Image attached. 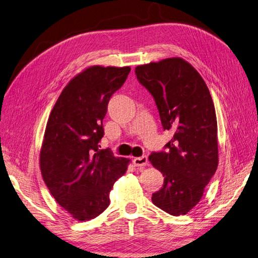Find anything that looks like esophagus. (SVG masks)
I'll return each mask as SVG.
<instances>
[{
    "label": "esophagus",
    "instance_id": "obj_1",
    "mask_svg": "<svg viewBox=\"0 0 258 258\" xmlns=\"http://www.w3.org/2000/svg\"><path fill=\"white\" fill-rule=\"evenodd\" d=\"M135 167H138V168H143L147 164L148 162V157L147 156H142V157H138V158H134L133 160Z\"/></svg>",
    "mask_w": 258,
    "mask_h": 258
}]
</instances>
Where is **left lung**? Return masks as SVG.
I'll return each instance as SVG.
<instances>
[{"label": "left lung", "mask_w": 258, "mask_h": 258, "mask_svg": "<svg viewBox=\"0 0 258 258\" xmlns=\"http://www.w3.org/2000/svg\"><path fill=\"white\" fill-rule=\"evenodd\" d=\"M135 74L153 96L163 130L174 133L163 150L149 156L164 176L151 201L170 215H185L201 201L218 167L213 99L198 72L180 57L140 65Z\"/></svg>", "instance_id": "obj_1"}]
</instances>
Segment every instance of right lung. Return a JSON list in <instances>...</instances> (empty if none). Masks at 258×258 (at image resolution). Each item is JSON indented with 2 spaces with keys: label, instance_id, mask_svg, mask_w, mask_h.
I'll use <instances>...</instances> for the list:
<instances>
[{
  "label": "right lung",
  "instance_id": "obj_1",
  "mask_svg": "<svg viewBox=\"0 0 258 258\" xmlns=\"http://www.w3.org/2000/svg\"><path fill=\"white\" fill-rule=\"evenodd\" d=\"M131 69L92 66L68 84L51 111L40 153L41 174L55 201L78 221L107 209L128 160L101 149L110 98Z\"/></svg>",
  "mask_w": 258,
  "mask_h": 258
}]
</instances>
